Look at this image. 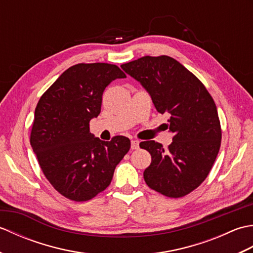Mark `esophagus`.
I'll list each match as a JSON object with an SVG mask.
<instances>
[{"mask_svg":"<svg viewBox=\"0 0 253 253\" xmlns=\"http://www.w3.org/2000/svg\"><path fill=\"white\" fill-rule=\"evenodd\" d=\"M131 149L132 150L139 149V141L138 140H131Z\"/></svg>","mask_w":253,"mask_h":253,"instance_id":"obj_1","label":"esophagus"}]
</instances>
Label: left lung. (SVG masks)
Instances as JSON below:
<instances>
[{"mask_svg": "<svg viewBox=\"0 0 253 253\" xmlns=\"http://www.w3.org/2000/svg\"><path fill=\"white\" fill-rule=\"evenodd\" d=\"M121 67L143 85L157 111L169 116L174 133L168 150L154 140L139 144L151 154L144 181L166 197H185L207 178L221 147L215 102L200 80L170 56H143Z\"/></svg>", "mask_w": 253, "mask_h": 253, "instance_id": "1", "label": "left lung"}]
</instances>
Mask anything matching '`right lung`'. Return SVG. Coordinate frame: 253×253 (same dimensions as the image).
Wrapping results in <instances>:
<instances>
[{"label": "right lung", "instance_id": "add662e5", "mask_svg": "<svg viewBox=\"0 0 253 253\" xmlns=\"http://www.w3.org/2000/svg\"><path fill=\"white\" fill-rule=\"evenodd\" d=\"M125 77L113 64H76L38 102L30 144L45 178L69 200L88 201L105 190L116 165L129 151L127 137L103 141L93 138L89 127L100 114L105 88Z\"/></svg>", "mask_w": 253, "mask_h": 253}]
</instances>
